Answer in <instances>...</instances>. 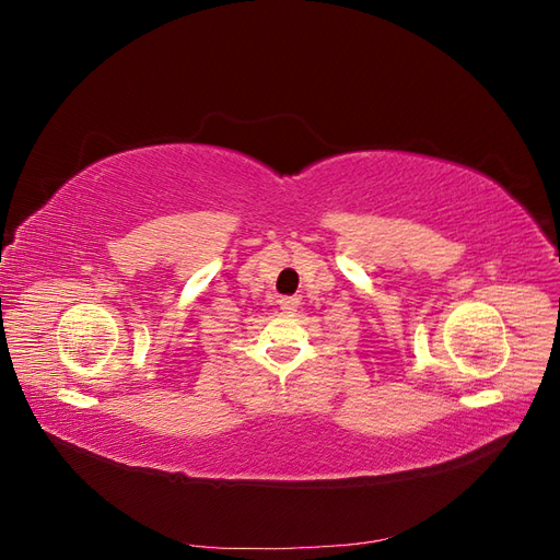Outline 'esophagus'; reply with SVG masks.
Instances as JSON below:
<instances>
[{"label": "esophagus", "instance_id": "esophagus-1", "mask_svg": "<svg viewBox=\"0 0 560 560\" xmlns=\"http://www.w3.org/2000/svg\"><path fill=\"white\" fill-rule=\"evenodd\" d=\"M278 303H280V311H282V313L292 315V313H296V308H299V303H301V301H299L296 296H282Z\"/></svg>", "mask_w": 560, "mask_h": 560}]
</instances>
